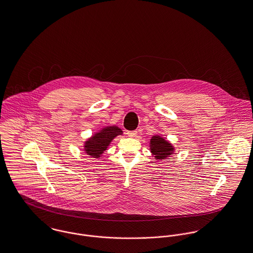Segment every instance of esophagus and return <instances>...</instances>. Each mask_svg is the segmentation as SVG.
Here are the masks:
<instances>
[{
	"label": "esophagus",
	"instance_id": "obj_1",
	"mask_svg": "<svg viewBox=\"0 0 253 253\" xmlns=\"http://www.w3.org/2000/svg\"><path fill=\"white\" fill-rule=\"evenodd\" d=\"M136 134H137L136 131H128V132H127L128 136H130V137H134V136L136 135Z\"/></svg>",
	"mask_w": 253,
	"mask_h": 253
}]
</instances>
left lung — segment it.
I'll return each instance as SVG.
<instances>
[{"instance_id":"8db88e82","label":"left lung","mask_w":253,"mask_h":253,"mask_svg":"<svg viewBox=\"0 0 253 253\" xmlns=\"http://www.w3.org/2000/svg\"><path fill=\"white\" fill-rule=\"evenodd\" d=\"M150 152L156 161H165L174 155L176 147L165 137L155 134L152 135L149 142Z\"/></svg>"}]
</instances>
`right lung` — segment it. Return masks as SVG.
I'll return each instance as SVG.
<instances>
[{
    "mask_svg": "<svg viewBox=\"0 0 253 253\" xmlns=\"http://www.w3.org/2000/svg\"><path fill=\"white\" fill-rule=\"evenodd\" d=\"M122 134L123 131L117 125L104 126L85 139L83 151L90 158L100 159L105 151L108 150L114 138Z\"/></svg>",
    "mask_w": 253,
    "mask_h": 253,
    "instance_id": "1",
    "label": "right lung"
}]
</instances>
